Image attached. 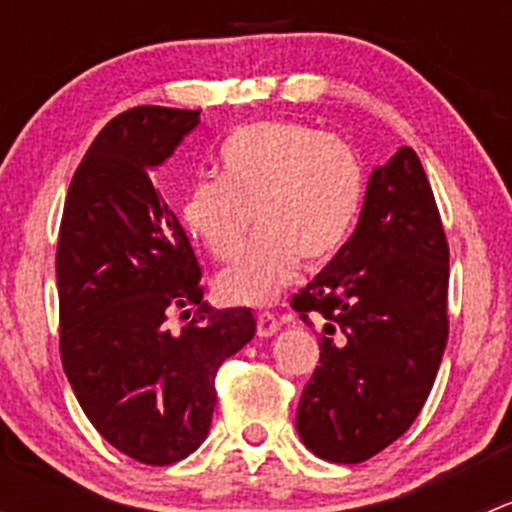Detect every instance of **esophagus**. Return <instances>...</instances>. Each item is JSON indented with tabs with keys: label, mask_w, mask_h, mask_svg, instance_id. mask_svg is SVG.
Returning a JSON list of instances; mask_svg holds the SVG:
<instances>
[{
	"label": "esophagus",
	"mask_w": 512,
	"mask_h": 512,
	"mask_svg": "<svg viewBox=\"0 0 512 512\" xmlns=\"http://www.w3.org/2000/svg\"><path fill=\"white\" fill-rule=\"evenodd\" d=\"M280 324L282 322L272 312H260V314H257V334H260V337H272V334H275L277 329H280Z\"/></svg>",
	"instance_id": "1"
}]
</instances>
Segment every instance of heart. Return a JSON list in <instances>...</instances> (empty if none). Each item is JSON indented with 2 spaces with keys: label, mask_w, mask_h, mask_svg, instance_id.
<instances>
[{
  "label": "heart",
  "mask_w": 512,
  "mask_h": 512,
  "mask_svg": "<svg viewBox=\"0 0 512 512\" xmlns=\"http://www.w3.org/2000/svg\"><path fill=\"white\" fill-rule=\"evenodd\" d=\"M223 178H198L183 223L220 262L235 260L252 223L260 232L215 282L227 304H267L297 275L342 250L364 200V165L347 141L297 121L237 128L218 151Z\"/></svg>",
  "instance_id": "obj_1"
}]
</instances>
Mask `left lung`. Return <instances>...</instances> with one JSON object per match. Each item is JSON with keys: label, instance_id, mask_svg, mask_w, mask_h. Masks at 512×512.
I'll use <instances>...</instances> for the list:
<instances>
[{"label": "left lung", "instance_id": "left-lung-1", "mask_svg": "<svg viewBox=\"0 0 512 512\" xmlns=\"http://www.w3.org/2000/svg\"><path fill=\"white\" fill-rule=\"evenodd\" d=\"M292 309L324 329L297 406L304 446L369 461L421 414L448 342V240L414 148L374 168L352 237Z\"/></svg>", "mask_w": 512, "mask_h": 512}]
</instances>
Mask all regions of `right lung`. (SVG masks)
Wrapping results in <instances>:
<instances>
[{
	"label": "right lung",
	"mask_w": 512,
	"mask_h": 512,
	"mask_svg": "<svg viewBox=\"0 0 512 512\" xmlns=\"http://www.w3.org/2000/svg\"><path fill=\"white\" fill-rule=\"evenodd\" d=\"M200 111L136 106L103 126L71 178L56 245L59 352L94 428L146 466L205 441L220 364L255 337L247 307L203 302L200 265L151 170ZM195 303L173 333L170 308Z\"/></svg>",
	"instance_id": "add662e5"
}]
</instances>
